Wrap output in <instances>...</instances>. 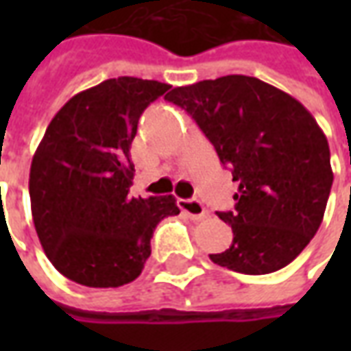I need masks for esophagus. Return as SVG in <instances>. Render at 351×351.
I'll return each mask as SVG.
<instances>
[{
	"label": "esophagus",
	"instance_id": "1",
	"mask_svg": "<svg viewBox=\"0 0 351 351\" xmlns=\"http://www.w3.org/2000/svg\"><path fill=\"white\" fill-rule=\"evenodd\" d=\"M178 206L188 218H191L193 221H199L206 218V210L203 203L199 199H178Z\"/></svg>",
	"mask_w": 351,
	"mask_h": 351
}]
</instances>
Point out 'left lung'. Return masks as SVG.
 Segmentation results:
<instances>
[{
  "label": "left lung",
  "mask_w": 351,
  "mask_h": 351,
  "mask_svg": "<svg viewBox=\"0 0 351 351\" xmlns=\"http://www.w3.org/2000/svg\"><path fill=\"white\" fill-rule=\"evenodd\" d=\"M165 99L195 120L239 182L235 210L218 213L233 244L210 259L243 274L291 263L316 235L332 186L329 143L314 116L246 75L173 88Z\"/></svg>",
  "instance_id": "obj_1"
}]
</instances>
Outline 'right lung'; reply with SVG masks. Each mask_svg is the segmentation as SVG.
Here are the masks:
<instances>
[{"instance_id":"add662e5","label":"right lung","mask_w":351,"mask_h":351,"mask_svg":"<svg viewBox=\"0 0 351 351\" xmlns=\"http://www.w3.org/2000/svg\"><path fill=\"white\" fill-rule=\"evenodd\" d=\"M169 88L135 77L103 80L73 95L45 131L29 169L32 216L65 278L88 287L130 284L150 258L156 226L180 213L173 195L130 197L138 118Z\"/></svg>"}]
</instances>
